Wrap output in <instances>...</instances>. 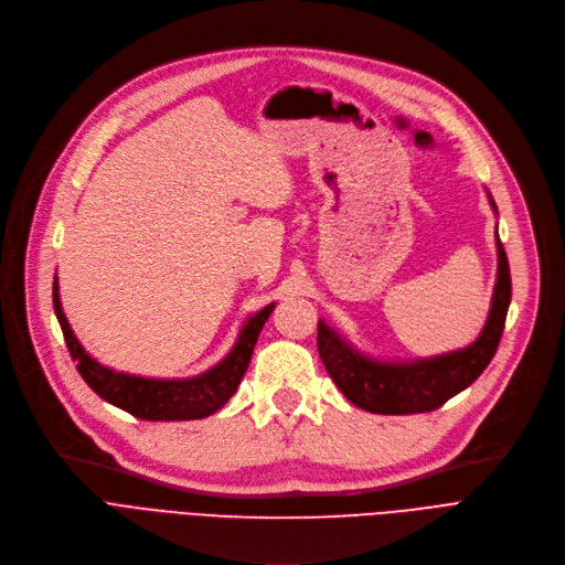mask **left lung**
Listing matches in <instances>:
<instances>
[{"label": "left lung", "instance_id": "left-lung-1", "mask_svg": "<svg viewBox=\"0 0 565 565\" xmlns=\"http://www.w3.org/2000/svg\"><path fill=\"white\" fill-rule=\"evenodd\" d=\"M492 211L497 204L486 188ZM497 282L486 327L467 347L425 359L370 356L352 340L329 327L317 324V349L335 386L352 405L370 414H423L439 409L446 399L471 386L492 361L510 306V268L497 230Z\"/></svg>", "mask_w": 565, "mask_h": 565}]
</instances>
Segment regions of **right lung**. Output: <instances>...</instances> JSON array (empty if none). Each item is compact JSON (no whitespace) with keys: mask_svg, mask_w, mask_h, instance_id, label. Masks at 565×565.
Returning a JSON list of instances; mask_svg holds the SVG:
<instances>
[{"mask_svg":"<svg viewBox=\"0 0 565 565\" xmlns=\"http://www.w3.org/2000/svg\"><path fill=\"white\" fill-rule=\"evenodd\" d=\"M52 299H55L52 303H55V315L64 331L66 347L73 361H77V372L83 374V380L105 402L142 420H198L225 407L227 399L236 393L241 380H244L264 321L276 308V303H268L253 312L244 321V327H241L236 342L225 359H221L216 365L193 374V377L158 380L107 367L79 344L62 308L57 276L55 287H52Z\"/></svg>","mask_w":565,"mask_h":565,"instance_id":"right-lung-1","label":"right lung"}]
</instances>
